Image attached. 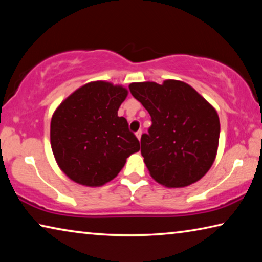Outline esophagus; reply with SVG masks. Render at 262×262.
Instances as JSON below:
<instances>
[{
  "label": "esophagus",
  "instance_id": "1",
  "mask_svg": "<svg viewBox=\"0 0 262 262\" xmlns=\"http://www.w3.org/2000/svg\"><path fill=\"white\" fill-rule=\"evenodd\" d=\"M141 136H142V130L140 129V130L136 132V137H137V139H139V140H141Z\"/></svg>",
  "mask_w": 262,
  "mask_h": 262
}]
</instances>
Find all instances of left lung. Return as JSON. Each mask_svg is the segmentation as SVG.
Returning a JSON list of instances; mask_svg holds the SVG:
<instances>
[{
  "label": "left lung",
  "instance_id": "1",
  "mask_svg": "<svg viewBox=\"0 0 262 262\" xmlns=\"http://www.w3.org/2000/svg\"><path fill=\"white\" fill-rule=\"evenodd\" d=\"M130 94L151 117L142 134L141 154L152 178L166 187H185L211 167L220 139L215 108L188 84L167 79L132 83Z\"/></svg>",
  "mask_w": 262,
  "mask_h": 262
}]
</instances>
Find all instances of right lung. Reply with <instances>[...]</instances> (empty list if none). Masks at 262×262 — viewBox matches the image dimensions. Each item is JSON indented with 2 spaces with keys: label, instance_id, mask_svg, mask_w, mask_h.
I'll list each match as a JSON object with an SVG mask.
<instances>
[{
  "label": "right lung",
  "instance_id": "obj_1",
  "mask_svg": "<svg viewBox=\"0 0 262 262\" xmlns=\"http://www.w3.org/2000/svg\"><path fill=\"white\" fill-rule=\"evenodd\" d=\"M127 90L91 82L62 101L51 121V144L57 164L75 183L101 186L118 176L140 142L118 110Z\"/></svg>",
  "mask_w": 262,
  "mask_h": 262
}]
</instances>
